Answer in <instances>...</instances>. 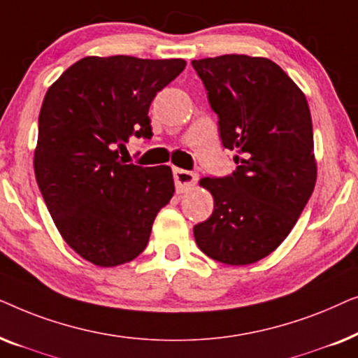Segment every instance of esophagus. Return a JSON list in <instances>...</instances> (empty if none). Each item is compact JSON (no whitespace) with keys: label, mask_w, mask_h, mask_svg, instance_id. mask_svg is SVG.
I'll use <instances>...</instances> for the list:
<instances>
[{"label":"esophagus","mask_w":358,"mask_h":358,"mask_svg":"<svg viewBox=\"0 0 358 358\" xmlns=\"http://www.w3.org/2000/svg\"><path fill=\"white\" fill-rule=\"evenodd\" d=\"M197 179H199V174L192 173V171H185L179 168L174 169V182H176V189H178V192H184V190H187L190 185L197 182Z\"/></svg>","instance_id":"obj_1"}]
</instances>
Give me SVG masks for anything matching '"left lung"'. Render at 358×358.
Instances as JSON below:
<instances>
[{"mask_svg":"<svg viewBox=\"0 0 358 358\" xmlns=\"http://www.w3.org/2000/svg\"><path fill=\"white\" fill-rule=\"evenodd\" d=\"M218 115L220 138L236 171L203 178L208 220L194 227L200 251L229 266L268 256L295 227L316 184L306 97L268 58L222 55L192 62Z\"/></svg>","mask_w":358,"mask_h":358,"instance_id":"left-lung-1","label":"left lung"}]
</instances>
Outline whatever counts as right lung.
Wrapping results in <instances>:
<instances>
[{
	"mask_svg": "<svg viewBox=\"0 0 358 358\" xmlns=\"http://www.w3.org/2000/svg\"><path fill=\"white\" fill-rule=\"evenodd\" d=\"M184 68L182 58L86 57L43 97L34 153L38 189L68 246L96 266L143 252L173 197L169 166L124 164L119 151L130 136H153L151 101Z\"/></svg>",
	"mask_w": 358,
	"mask_h": 358,
	"instance_id": "1",
	"label": "right lung"
}]
</instances>
